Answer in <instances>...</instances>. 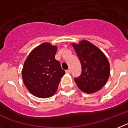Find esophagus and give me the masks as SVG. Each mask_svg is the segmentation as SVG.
Returning a JSON list of instances; mask_svg holds the SVG:
<instances>
[{
    "label": "esophagus",
    "instance_id": "1",
    "mask_svg": "<svg viewBox=\"0 0 128 128\" xmlns=\"http://www.w3.org/2000/svg\"><path fill=\"white\" fill-rule=\"evenodd\" d=\"M66 72L67 73V74H70L71 72L70 70H66Z\"/></svg>",
    "mask_w": 128,
    "mask_h": 128
}]
</instances>
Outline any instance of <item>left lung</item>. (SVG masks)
I'll use <instances>...</instances> for the list:
<instances>
[{
    "label": "left lung",
    "instance_id": "obj_1",
    "mask_svg": "<svg viewBox=\"0 0 128 128\" xmlns=\"http://www.w3.org/2000/svg\"><path fill=\"white\" fill-rule=\"evenodd\" d=\"M81 64L80 76L74 80L80 90L91 94L104 86L110 75V66L106 55L88 41L73 44Z\"/></svg>",
    "mask_w": 128,
    "mask_h": 128
}]
</instances>
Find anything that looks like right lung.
I'll list each match as a JSON object with an SVG mask.
<instances>
[{
  "instance_id": "obj_1",
  "label": "right lung",
  "mask_w": 128,
  "mask_h": 128,
  "mask_svg": "<svg viewBox=\"0 0 128 128\" xmlns=\"http://www.w3.org/2000/svg\"><path fill=\"white\" fill-rule=\"evenodd\" d=\"M56 47L44 43L28 56L22 70L23 82L31 94L41 98L52 96L56 92L65 71L54 58Z\"/></svg>"
}]
</instances>
